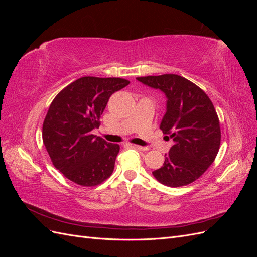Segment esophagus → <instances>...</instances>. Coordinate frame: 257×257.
Listing matches in <instances>:
<instances>
[{"instance_id":"1","label":"esophagus","mask_w":257,"mask_h":257,"mask_svg":"<svg viewBox=\"0 0 257 257\" xmlns=\"http://www.w3.org/2000/svg\"><path fill=\"white\" fill-rule=\"evenodd\" d=\"M126 146H128L130 148H133V149L139 150V151H146V150H147V147H142V146H138V145H133V144H126Z\"/></svg>"}]
</instances>
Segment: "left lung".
Returning a JSON list of instances; mask_svg holds the SVG:
<instances>
[{
	"mask_svg": "<svg viewBox=\"0 0 257 257\" xmlns=\"http://www.w3.org/2000/svg\"><path fill=\"white\" fill-rule=\"evenodd\" d=\"M136 79L165 94L166 111L160 128L175 143L164 164L152 175L170 188L192 183L212 164L220 149V122L212 102L196 84L179 75Z\"/></svg>",
	"mask_w": 257,
	"mask_h": 257,
	"instance_id": "1",
	"label": "left lung"
}]
</instances>
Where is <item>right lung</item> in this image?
<instances>
[{"label": "right lung", "instance_id": "add662e5", "mask_svg": "<svg viewBox=\"0 0 257 257\" xmlns=\"http://www.w3.org/2000/svg\"><path fill=\"white\" fill-rule=\"evenodd\" d=\"M128 83L122 78L81 77L52 100L43 124V142L54 167L71 181L92 186L112 174L120 146L92 131L99 126L109 97Z\"/></svg>", "mask_w": 257, "mask_h": 257}]
</instances>
